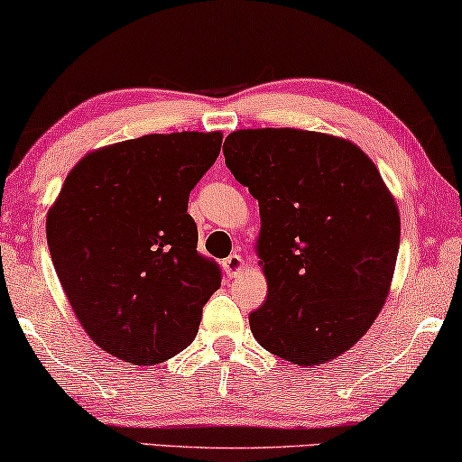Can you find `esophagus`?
Returning <instances> with one entry per match:
<instances>
[{"label": "esophagus", "instance_id": "obj_1", "mask_svg": "<svg viewBox=\"0 0 462 462\" xmlns=\"http://www.w3.org/2000/svg\"><path fill=\"white\" fill-rule=\"evenodd\" d=\"M244 258H241V254H231L229 258L223 260V271L226 273V276H236L239 274L241 271H244Z\"/></svg>", "mask_w": 462, "mask_h": 462}]
</instances>
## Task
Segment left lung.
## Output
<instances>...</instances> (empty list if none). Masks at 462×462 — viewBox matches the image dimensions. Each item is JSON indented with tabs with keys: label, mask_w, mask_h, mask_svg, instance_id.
Instances as JSON below:
<instances>
[{
	"label": "left lung",
	"mask_w": 462,
	"mask_h": 462,
	"mask_svg": "<svg viewBox=\"0 0 462 462\" xmlns=\"http://www.w3.org/2000/svg\"><path fill=\"white\" fill-rule=\"evenodd\" d=\"M223 154L260 204L268 297L250 314L255 340L297 365L338 357L393 282L401 217L380 171L353 142L293 127L233 132Z\"/></svg>",
	"instance_id": "obj_1"
}]
</instances>
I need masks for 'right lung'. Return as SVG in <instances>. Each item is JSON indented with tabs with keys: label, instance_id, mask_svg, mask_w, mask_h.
Masks as SVG:
<instances>
[{
	"label": "right lung",
	"instance_id": "add662e5",
	"mask_svg": "<svg viewBox=\"0 0 462 462\" xmlns=\"http://www.w3.org/2000/svg\"><path fill=\"white\" fill-rule=\"evenodd\" d=\"M221 132L148 134L98 148L47 215L60 282L95 343L134 365L194 340L221 268L196 250L189 191L215 165Z\"/></svg>",
	"mask_w": 462,
	"mask_h": 462
}]
</instances>
